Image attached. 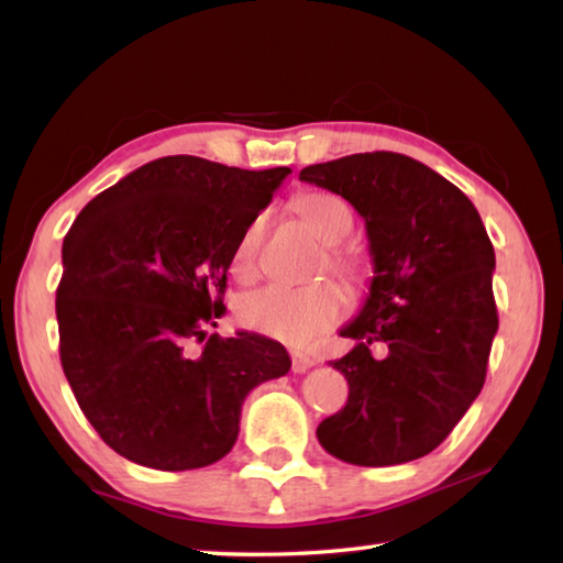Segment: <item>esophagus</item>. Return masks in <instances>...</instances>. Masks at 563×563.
Here are the masks:
<instances>
[{"instance_id": "34e87169", "label": "esophagus", "mask_w": 563, "mask_h": 563, "mask_svg": "<svg viewBox=\"0 0 563 563\" xmlns=\"http://www.w3.org/2000/svg\"><path fill=\"white\" fill-rule=\"evenodd\" d=\"M290 360H292V373H298V375L308 373V369L316 365V362H312L308 355H302V352H292Z\"/></svg>"}]
</instances>
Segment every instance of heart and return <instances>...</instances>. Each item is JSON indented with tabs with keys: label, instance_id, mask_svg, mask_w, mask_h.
Segmentation results:
<instances>
[{
	"label": "heart",
	"instance_id": "b5f03b06",
	"mask_svg": "<svg viewBox=\"0 0 563 563\" xmlns=\"http://www.w3.org/2000/svg\"><path fill=\"white\" fill-rule=\"evenodd\" d=\"M295 211L312 228L322 243L338 245L347 238L352 228L350 208L338 196L312 190L295 198ZM265 231V218L255 216L245 223L231 253V271L238 278H253L258 271V251ZM330 268L355 278L357 263L342 253H330ZM345 310V298L335 283H316L308 288L290 285H265L253 292H245L238 302V320L247 330L261 332L265 338L305 345L320 332L335 325Z\"/></svg>",
	"mask_w": 563,
	"mask_h": 563
}]
</instances>
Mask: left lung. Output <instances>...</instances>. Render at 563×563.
<instances>
[{
	"label": "left lung",
	"mask_w": 563,
	"mask_h": 563,
	"mask_svg": "<svg viewBox=\"0 0 563 563\" xmlns=\"http://www.w3.org/2000/svg\"><path fill=\"white\" fill-rule=\"evenodd\" d=\"M365 218L375 275L355 340L332 367L347 405L322 419L318 440L338 460L393 466L437 450L482 393L499 318L494 247L474 203L419 161L375 151L300 170ZM386 355L372 357V345Z\"/></svg>",
	"instance_id": "left-lung-1"
}]
</instances>
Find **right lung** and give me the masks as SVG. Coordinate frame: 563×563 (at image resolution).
Wrapping results in <instances>:
<instances>
[{
  "instance_id": "add662e5",
  "label": "right lung",
  "mask_w": 563,
  "mask_h": 563,
  "mask_svg": "<svg viewBox=\"0 0 563 563\" xmlns=\"http://www.w3.org/2000/svg\"><path fill=\"white\" fill-rule=\"evenodd\" d=\"M288 174L164 156L76 216L56 288L59 355L81 412L113 452L164 472L223 460L247 393L290 369L288 350L271 338L208 335L225 312L238 235Z\"/></svg>"
}]
</instances>
